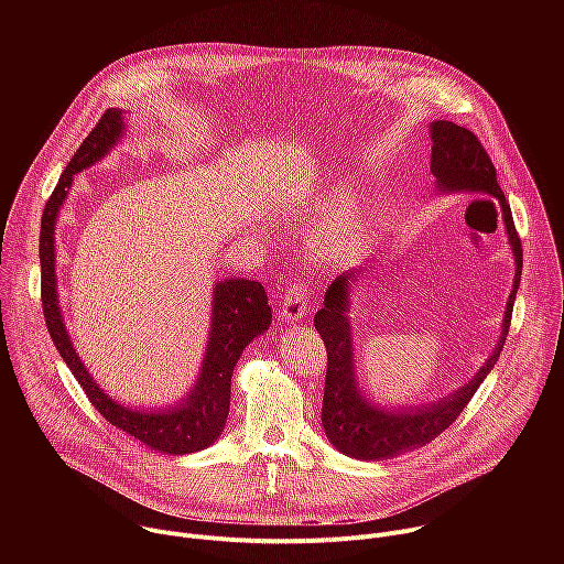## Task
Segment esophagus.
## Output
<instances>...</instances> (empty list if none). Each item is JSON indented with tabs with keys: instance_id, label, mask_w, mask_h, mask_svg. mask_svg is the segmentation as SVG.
Here are the masks:
<instances>
[{
	"instance_id": "34e87169",
	"label": "esophagus",
	"mask_w": 564,
	"mask_h": 564,
	"mask_svg": "<svg viewBox=\"0 0 564 564\" xmlns=\"http://www.w3.org/2000/svg\"><path fill=\"white\" fill-rule=\"evenodd\" d=\"M310 310V290L303 281H294L285 288L281 296V316L288 321H299Z\"/></svg>"
}]
</instances>
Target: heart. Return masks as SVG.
Segmentation results:
<instances>
[{
  "label": "heart",
  "mask_w": 564,
  "mask_h": 564,
  "mask_svg": "<svg viewBox=\"0 0 564 564\" xmlns=\"http://www.w3.org/2000/svg\"><path fill=\"white\" fill-rule=\"evenodd\" d=\"M355 236H357L355 218H352L350 214H348V216H341V218L333 225V229H330V234H328V238H326V250L333 252V254H339V252H344V250H348V248L352 246Z\"/></svg>",
  "instance_id": "1"
}]
</instances>
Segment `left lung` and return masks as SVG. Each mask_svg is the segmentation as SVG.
Instances as JSON below:
<instances>
[{
  "instance_id": "obj_1",
  "label": "left lung",
  "mask_w": 564,
  "mask_h": 564,
  "mask_svg": "<svg viewBox=\"0 0 564 564\" xmlns=\"http://www.w3.org/2000/svg\"><path fill=\"white\" fill-rule=\"evenodd\" d=\"M433 138V155L431 172L437 178L442 192H477L494 196L502 207V218L507 225V234L513 246L516 257V281L513 292L509 296V305L505 312V326L498 341V348L481 366L473 381L462 386L451 397H444L437 404L417 406V409H399L392 413L379 411L361 399L355 386L352 372V341H350V324H348V281L352 274L339 276L326 292L324 307L314 314V328L326 344L328 352V372H326V390H324V409H321V422H324L328 440L346 455L357 459H383L404 453L413 446L429 444L442 431H446L459 413L466 409L470 397L487 379L491 368L496 366L507 335L511 326L513 301L518 294L520 276H522V243L511 216L509 200L505 198L494 160L487 149L481 147L479 138L448 120H437L431 127ZM494 203V200H491Z\"/></svg>"
}]
</instances>
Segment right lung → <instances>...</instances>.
<instances>
[{
	"label": "right lung",
	"instance_id": "1",
	"mask_svg": "<svg viewBox=\"0 0 564 564\" xmlns=\"http://www.w3.org/2000/svg\"><path fill=\"white\" fill-rule=\"evenodd\" d=\"M122 111L107 109L98 124L89 131V135L79 144V149L68 160L66 170L62 172L53 194L48 196L42 214L40 229V265H42V310L46 316V328L51 339L70 368L77 383L83 386L96 411L120 431L131 437L144 442L149 448L185 455L209 446L225 426L229 413V386L234 366L243 352V348L265 333L272 321V310L268 305L265 288L252 279H231L220 281L214 290V318L212 335L203 364L200 379L192 394L183 404L172 406V411L160 413H135L118 401L107 397L98 383L87 372L85 364L75 355L66 328L62 324V312L57 305L55 290V218L66 192L70 187V178L91 167L94 163L116 144L122 133Z\"/></svg>",
	"mask_w": 564,
	"mask_h": 564
}]
</instances>
